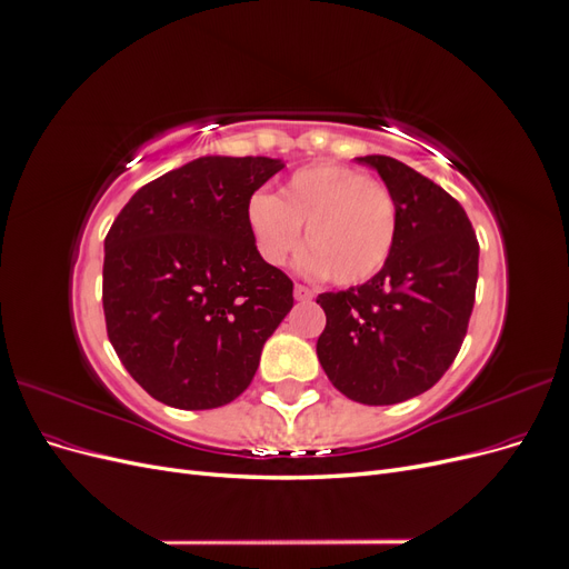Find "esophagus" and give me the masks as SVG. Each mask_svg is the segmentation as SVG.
<instances>
[{
	"instance_id": "esophagus-1",
	"label": "esophagus",
	"mask_w": 569,
	"mask_h": 569,
	"mask_svg": "<svg viewBox=\"0 0 569 569\" xmlns=\"http://www.w3.org/2000/svg\"><path fill=\"white\" fill-rule=\"evenodd\" d=\"M316 297V291L306 284H295V299L297 301H311Z\"/></svg>"
}]
</instances>
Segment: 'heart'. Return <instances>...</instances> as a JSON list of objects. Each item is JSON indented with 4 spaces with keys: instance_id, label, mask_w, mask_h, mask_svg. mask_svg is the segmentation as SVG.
Segmentation results:
<instances>
[{
    "instance_id": "obj_1",
    "label": "heart",
    "mask_w": 569,
    "mask_h": 569,
    "mask_svg": "<svg viewBox=\"0 0 569 569\" xmlns=\"http://www.w3.org/2000/svg\"><path fill=\"white\" fill-rule=\"evenodd\" d=\"M247 226L268 266H284L306 228L301 268L308 274L332 272L337 284H358L387 263L399 213L389 187L363 170L313 163L297 170L278 197L253 194L247 203Z\"/></svg>"
}]
</instances>
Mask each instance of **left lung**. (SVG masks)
Here are the masks:
<instances>
[{"instance_id":"left-lung-1","label":"left lung","mask_w":569,"mask_h":569,"mask_svg":"<svg viewBox=\"0 0 569 569\" xmlns=\"http://www.w3.org/2000/svg\"><path fill=\"white\" fill-rule=\"evenodd\" d=\"M377 168L399 213L382 270L358 287L325 291L320 366L351 401L391 406L432 389L456 360L475 306L479 242L462 206L391 157Z\"/></svg>"}]
</instances>
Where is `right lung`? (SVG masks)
I'll use <instances>...</instances> for the list:
<instances>
[{
	"label": "right lung",
	"instance_id": "1",
	"mask_svg": "<svg viewBox=\"0 0 569 569\" xmlns=\"http://www.w3.org/2000/svg\"><path fill=\"white\" fill-rule=\"evenodd\" d=\"M284 163L203 157L151 180L104 239L107 335L153 399L209 410L234 401L295 282L256 251L247 203Z\"/></svg>",
	"mask_w": 569,
	"mask_h": 569
}]
</instances>
